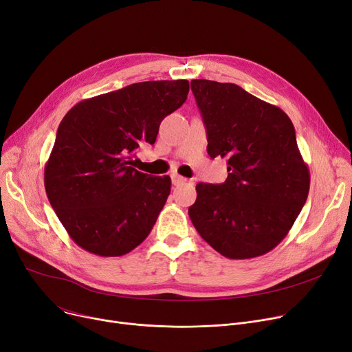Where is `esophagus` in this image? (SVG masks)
I'll return each instance as SVG.
<instances>
[{
  "mask_svg": "<svg viewBox=\"0 0 352 352\" xmlns=\"http://www.w3.org/2000/svg\"><path fill=\"white\" fill-rule=\"evenodd\" d=\"M171 178H173V184H174V186H184V184L188 182L187 178L179 177V175H177V174H173Z\"/></svg>",
  "mask_w": 352,
  "mask_h": 352,
  "instance_id": "esophagus-1",
  "label": "esophagus"
}]
</instances>
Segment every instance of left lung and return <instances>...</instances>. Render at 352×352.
Wrapping results in <instances>:
<instances>
[{"instance_id": "obj_1", "label": "left lung", "mask_w": 352, "mask_h": 352, "mask_svg": "<svg viewBox=\"0 0 352 352\" xmlns=\"http://www.w3.org/2000/svg\"><path fill=\"white\" fill-rule=\"evenodd\" d=\"M211 158H226L224 184H197L188 208L198 234L231 260L278 245L300 215L309 171L284 111L231 82L192 80Z\"/></svg>"}]
</instances>
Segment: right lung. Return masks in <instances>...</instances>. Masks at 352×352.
Wrapping results in <instances>:
<instances>
[{"mask_svg": "<svg viewBox=\"0 0 352 352\" xmlns=\"http://www.w3.org/2000/svg\"><path fill=\"white\" fill-rule=\"evenodd\" d=\"M190 82L145 81L84 100L63 118L44 184L71 239L100 256H120L151 232L171 191L168 175L134 168L141 145L187 100Z\"/></svg>", "mask_w": 352, "mask_h": 352, "instance_id": "obj_1", "label": "right lung"}]
</instances>
